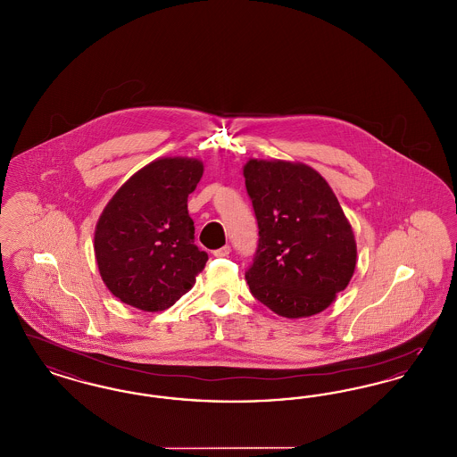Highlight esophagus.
Here are the masks:
<instances>
[{
  "instance_id": "1",
  "label": "esophagus",
  "mask_w": 457,
  "mask_h": 457,
  "mask_svg": "<svg viewBox=\"0 0 457 457\" xmlns=\"http://www.w3.org/2000/svg\"><path fill=\"white\" fill-rule=\"evenodd\" d=\"M229 252H231V246H229V245H224V246H220L218 250H214L212 253H214V257H228Z\"/></svg>"
}]
</instances>
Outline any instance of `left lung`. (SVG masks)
<instances>
[{
    "label": "left lung",
    "mask_w": 457,
    "mask_h": 457,
    "mask_svg": "<svg viewBox=\"0 0 457 457\" xmlns=\"http://www.w3.org/2000/svg\"><path fill=\"white\" fill-rule=\"evenodd\" d=\"M243 176L259 224L245 272L252 295L287 319L326 310L356 267V241L337 196L302 162L250 159Z\"/></svg>",
    "instance_id": "left-lung-1"
}]
</instances>
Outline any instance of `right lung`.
<instances>
[{
    "label": "right lung",
    "instance_id": "obj_1",
    "mask_svg": "<svg viewBox=\"0 0 457 457\" xmlns=\"http://www.w3.org/2000/svg\"><path fill=\"white\" fill-rule=\"evenodd\" d=\"M204 164L190 157L157 159L112 195L96 226L94 250L101 278L123 303L161 312L179 300L205 267L188 195Z\"/></svg>",
    "mask_w": 457,
    "mask_h": 457
}]
</instances>
